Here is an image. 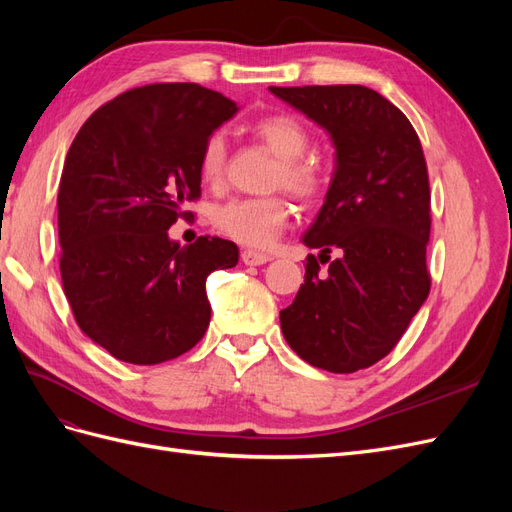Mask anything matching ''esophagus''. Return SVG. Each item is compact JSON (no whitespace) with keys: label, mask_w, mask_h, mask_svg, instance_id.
<instances>
[{"label":"esophagus","mask_w":512,"mask_h":512,"mask_svg":"<svg viewBox=\"0 0 512 512\" xmlns=\"http://www.w3.org/2000/svg\"><path fill=\"white\" fill-rule=\"evenodd\" d=\"M241 260L247 267H260V265H267L271 256L262 254V252H254V250H245V252H241Z\"/></svg>","instance_id":"obj_1"}]
</instances>
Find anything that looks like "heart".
Returning <instances> with one entry per match:
<instances>
[{"label": "heart", "instance_id": "heart-1", "mask_svg": "<svg viewBox=\"0 0 512 512\" xmlns=\"http://www.w3.org/2000/svg\"><path fill=\"white\" fill-rule=\"evenodd\" d=\"M256 136L277 158L269 188H284L299 198H314L327 183V170L318 156H305L309 132L303 123L286 113L262 117L254 126ZM226 164V138L213 132L200 153V175L215 183ZM290 207L282 196L230 198L211 211V222L224 237L247 247H269L288 224Z\"/></svg>", "mask_w": 512, "mask_h": 512}]
</instances>
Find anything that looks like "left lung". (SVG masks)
I'll return each mask as SVG.
<instances>
[{
  "mask_svg": "<svg viewBox=\"0 0 512 512\" xmlns=\"http://www.w3.org/2000/svg\"><path fill=\"white\" fill-rule=\"evenodd\" d=\"M329 134L335 168L303 243L305 282L280 312L288 346L309 365L352 374L378 363L429 294V179L408 117L363 85L269 87Z\"/></svg>",
  "mask_w": 512,
  "mask_h": 512,
  "instance_id": "left-lung-1",
  "label": "left lung"
}]
</instances>
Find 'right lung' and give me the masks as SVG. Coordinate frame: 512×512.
I'll return each instance as SVG.
<instances>
[{
	"label": "right lung",
	"mask_w": 512,
	"mask_h": 512,
	"mask_svg": "<svg viewBox=\"0 0 512 512\" xmlns=\"http://www.w3.org/2000/svg\"><path fill=\"white\" fill-rule=\"evenodd\" d=\"M239 106L196 83L106 102L76 134L59 181L61 282L81 331L132 365L194 348L211 318L207 275L239 262L220 237H168L200 196V153Z\"/></svg>",
	"instance_id": "add662e5"
}]
</instances>
